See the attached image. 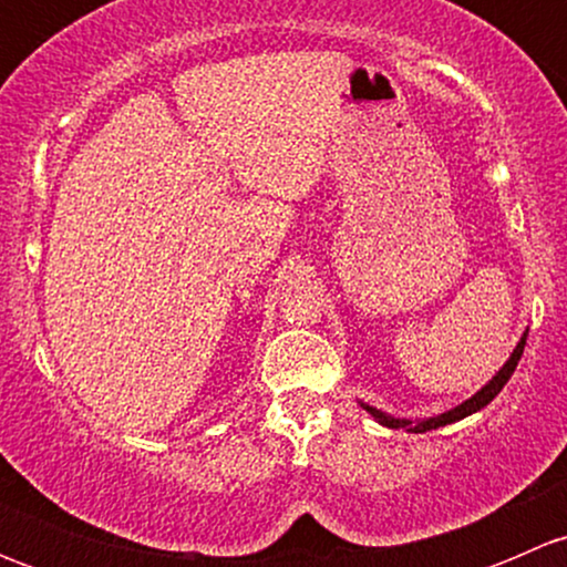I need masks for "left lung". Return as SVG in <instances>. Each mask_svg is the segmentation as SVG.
Listing matches in <instances>:
<instances>
[{"instance_id": "left-lung-1", "label": "left lung", "mask_w": 567, "mask_h": 567, "mask_svg": "<svg viewBox=\"0 0 567 567\" xmlns=\"http://www.w3.org/2000/svg\"><path fill=\"white\" fill-rule=\"evenodd\" d=\"M524 346H527V334L522 337V342H518L516 351L511 353V359H507V362H505V368H502L499 373H496L494 379H491L488 384L483 386V390H480L477 394H472V398H468L466 403L455 405V409L444 411V414H439V416H431V420H420V422H411V420H394V416H386L384 411L373 409V405H364V403H362V405H364V411H370V414H373L375 420H379V422H384L386 427H405V431H411V433L436 431V427L450 425V422H458V420H463V416H468V414H474V411L485 409V405H488L491 400H494L496 394L502 392V386H505L507 381H511L513 370H516L518 359H522V353H524Z\"/></svg>"}]
</instances>
